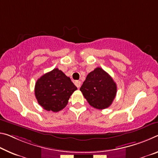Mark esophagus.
I'll return each mask as SVG.
<instances>
[{"label":"esophagus","instance_id":"obj_1","mask_svg":"<svg viewBox=\"0 0 158 158\" xmlns=\"http://www.w3.org/2000/svg\"><path fill=\"white\" fill-rule=\"evenodd\" d=\"M74 84H75V86L77 87V88H79V87L81 86V81H75Z\"/></svg>","mask_w":158,"mask_h":158}]
</instances>
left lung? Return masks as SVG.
Segmentation results:
<instances>
[{"label": "left lung", "instance_id": "1", "mask_svg": "<svg viewBox=\"0 0 158 158\" xmlns=\"http://www.w3.org/2000/svg\"><path fill=\"white\" fill-rule=\"evenodd\" d=\"M80 91L90 106L103 110L112 104L117 94V85L112 77L101 67L87 75Z\"/></svg>", "mask_w": 158, "mask_h": 158}]
</instances>
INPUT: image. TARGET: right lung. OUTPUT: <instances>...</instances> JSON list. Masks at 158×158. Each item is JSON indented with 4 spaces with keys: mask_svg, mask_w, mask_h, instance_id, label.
Wrapping results in <instances>:
<instances>
[{
    "mask_svg": "<svg viewBox=\"0 0 158 158\" xmlns=\"http://www.w3.org/2000/svg\"><path fill=\"white\" fill-rule=\"evenodd\" d=\"M77 88L61 70L55 68L40 77L35 85V96L47 111L57 112L66 107Z\"/></svg>",
    "mask_w": 158,
    "mask_h": 158,
    "instance_id": "right-lung-1",
    "label": "right lung"
}]
</instances>
